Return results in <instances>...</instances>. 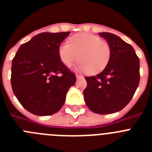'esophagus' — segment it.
I'll use <instances>...</instances> for the list:
<instances>
[{"label":"esophagus","instance_id":"1","mask_svg":"<svg viewBox=\"0 0 152 152\" xmlns=\"http://www.w3.org/2000/svg\"><path fill=\"white\" fill-rule=\"evenodd\" d=\"M83 75H76V78H83Z\"/></svg>","mask_w":152,"mask_h":152}]
</instances>
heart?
Returning <instances> with one entry per match:
<instances>
[{
    "instance_id": "heart-1",
    "label": "heart",
    "mask_w": 152,
    "mask_h": 152,
    "mask_svg": "<svg viewBox=\"0 0 152 152\" xmlns=\"http://www.w3.org/2000/svg\"><path fill=\"white\" fill-rule=\"evenodd\" d=\"M76 69L96 75L105 69L111 57L110 45L99 36L90 33H77L69 39V43L64 42L58 48L61 62L70 66L78 58Z\"/></svg>"
}]
</instances>
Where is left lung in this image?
Masks as SVG:
<instances>
[{"instance_id": "left-lung-1", "label": "left lung", "mask_w": 152, "mask_h": 152, "mask_svg": "<svg viewBox=\"0 0 152 152\" xmlns=\"http://www.w3.org/2000/svg\"><path fill=\"white\" fill-rule=\"evenodd\" d=\"M99 35L110 45V60L101 73L85 77L84 100L92 112L110 114L123 110L133 96L140 79L139 58L132 46L116 35Z\"/></svg>"}]
</instances>
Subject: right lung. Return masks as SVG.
<instances>
[{"instance_id":"obj_1","label":"right lung","mask_w":152,"mask_h":152,"mask_svg":"<svg viewBox=\"0 0 152 152\" xmlns=\"http://www.w3.org/2000/svg\"><path fill=\"white\" fill-rule=\"evenodd\" d=\"M70 32L42 33L19 48L12 61L11 85L21 105L37 116H50L64 105L76 77L61 61L58 48Z\"/></svg>"}]
</instances>
